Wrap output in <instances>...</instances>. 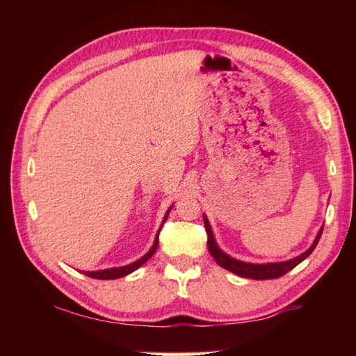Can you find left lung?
I'll return each mask as SVG.
<instances>
[{
	"instance_id": "1",
	"label": "left lung",
	"mask_w": 356,
	"mask_h": 356,
	"mask_svg": "<svg viewBox=\"0 0 356 356\" xmlns=\"http://www.w3.org/2000/svg\"><path fill=\"white\" fill-rule=\"evenodd\" d=\"M204 225H206V231H207V248H209L210 256L215 259V262L218 264L220 267L229 270V272L236 273L237 276H242V278H250V280H275V278H281V276L286 275L287 272H291L292 268L297 267L300 262H303L305 259L314 251L323 231V227H321V231H318L316 240L312 242L309 250H306L303 254L291 259V261L273 262V264H250V262L237 261V259L227 256L225 251L220 250V246L215 242L212 227H210L206 215H204Z\"/></svg>"
}]
</instances>
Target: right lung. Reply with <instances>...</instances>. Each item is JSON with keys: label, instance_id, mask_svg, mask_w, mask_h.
I'll list each match as a JSON object with an SVG mask.
<instances>
[{"label": "right lung", "instance_id": "add662e5", "mask_svg": "<svg viewBox=\"0 0 356 356\" xmlns=\"http://www.w3.org/2000/svg\"><path fill=\"white\" fill-rule=\"evenodd\" d=\"M171 209H172V206H171L170 209H168V212H166L165 218H163V222L166 221L168 215H170V210H171ZM163 222H161V226H163ZM160 229H161V227H160ZM160 229H159V232H156V236H155L152 248H150L141 259H138V261L131 262V264H129V265H124V267H114V268H106V270H97V272H83V273L86 275V276H91V278H95V280H118V278H122V276H125V275H130L131 272H135L136 268H140L144 262H147L149 259L155 254L156 248H159V234H160Z\"/></svg>", "mask_w": 356, "mask_h": 356}]
</instances>
